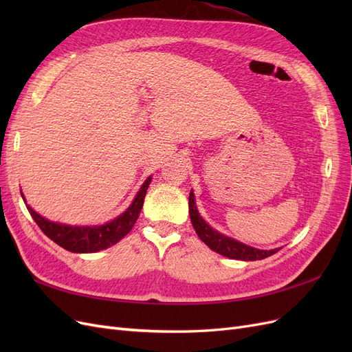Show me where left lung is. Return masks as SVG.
<instances>
[{"mask_svg": "<svg viewBox=\"0 0 352 352\" xmlns=\"http://www.w3.org/2000/svg\"><path fill=\"white\" fill-rule=\"evenodd\" d=\"M188 204H189V217H190V221H192V226L197 232V235L210 250L225 255V257H228V258L243 260V261H255V260L267 258V257H270V255L279 251L278 248L269 250V251L252 248V247H248V245H245L233 238H229L226 235H223V233L212 229L199 216L192 190H190V194H189Z\"/></svg>", "mask_w": 352, "mask_h": 352, "instance_id": "obj_1", "label": "left lung"}]
</instances>
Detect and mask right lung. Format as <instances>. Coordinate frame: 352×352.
<instances>
[{"label": "right lung", "instance_id": "add662e5", "mask_svg": "<svg viewBox=\"0 0 352 352\" xmlns=\"http://www.w3.org/2000/svg\"><path fill=\"white\" fill-rule=\"evenodd\" d=\"M150 184L151 176L145 180L141 189L138 190L131 207L119 217H116L114 220L101 226L61 225V223L50 221L45 217L39 216L38 212L32 210L29 206L26 207L30 212L32 219L36 221L39 229L44 232L51 241H54L57 245H60L61 248L72 252H97L117 243L132 230L138 217H140V212L144 206V198Z\"/></svg>", "mask_w": 352, "mask_h": 352}]
</instances>
